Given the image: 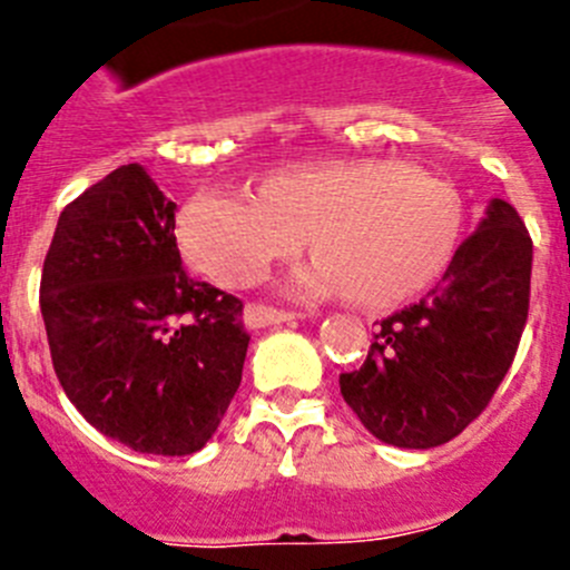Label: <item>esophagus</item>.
Returning <instances> with one entry per match:
<instances>
[{"mask_svg":"<svg viewBox=\"0 0 570 570\" xmlns=\"http://www.w3.org/2000/svg\"><path fill=\"white\" fill-rule=\"evenodd\" d=\"M295 312H284V309H273V306H261V303H249L247 309H244V323L249 328H264V326H278V323H289L295 321Z\"/></svg>","mask_w":570,"mask_h":570,"instance_id":"obj_1","label":"esophagus"}]
</instances>
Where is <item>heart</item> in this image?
<instances>
[{
	"label": "heart",
	"instance_id": "1",
	"mask_svg": "<svg viewBox=\"0 0 570 570\" xmlns=\"http://www.w3.org/2000/svg\"><path fill=\"white\" fill-rule=\"evenodd\" d=\"M466 205L453 183L399 159L295 165L261 194L207 188L185 205L179 242L222 286H249L309 236L321 258L289 281L297 295L351 292L374 309L396 306L446 273L461 247Z\"/></svg>",
	"mask_w": 570,
	"mask_h": 570
}]
</instances>
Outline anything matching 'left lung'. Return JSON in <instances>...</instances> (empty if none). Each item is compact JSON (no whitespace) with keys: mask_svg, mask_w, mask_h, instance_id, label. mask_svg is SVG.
Here are the masks:
<instances>
[{"mask_svg":"<svg viewBox=\"0 0 570 570\" xmlns=\"http://www.w3.org/2000/svg\"><path fill=\"white\" fill-rule=\"evenodd\" d=\"M531 238L509 202L492 199L428 297L380 323L340 393L380 441L446 444L481 416L507 376L529 317Z\"/></svg>","mask_w":570,"mask_h":570,"instance_id":"obj_1","label":"left lung"}]
</instances>
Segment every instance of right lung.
<instances>
[{
  "instance_id": "right-lung-1",
  "label": "right lung",
  "mask_w": 570,
  "mask_h": 570,
  "mask_svg": "<svg viewBox=\"0 0 570 570\" xmlns=\"http://www.w3.org/2000/svg\"><path fill=\"white\" fill-rule=\"evenodd\" d=\"M174 205L146 168L120 165L58 216L41 317L69 402L135 453L190 455L242 385L244 303L188 278Z\"/></svg>"
}]
</instances>
